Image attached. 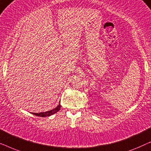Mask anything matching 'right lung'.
Returning <instances> with one entry per match:
<instances>
[{"mask_svg":"<svg viewBox=\"0 0 151 151\" xmlns=\"http://www.w3.org/2000/svg\"><path fill=\"white\" fill-rule=\"evenodd\" d=\"M61 105L59 103V104L58 105L57 107H55V109H51L50 111H46V112H41V113H31L33 115H36V116L39 117H47V116H50V115H52L54 114V113H57L58 111H59L60 109Z\"/></svg>","mask_w":151,"mask_h":151,"instance_id":"add662e5","label":"right lung"}]
</instances>
